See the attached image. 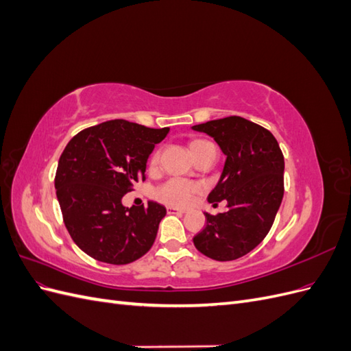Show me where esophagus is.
<instances>
[{"mask_svg":"<svg viewBox=\"0 0 351 351\" xmlns=\"http://www.w3.org/2000/svg\"><path fill=\"white\" fill-rule=\"evenodd\" d=\"M167 212L168 214H177V215H183L186 209H178V208H174V206H168L167 208Z\"/></svg>","mask_w":351,"mask_h":351,"instance_id":"34e87169","label":"esophagus"}]
</instances>
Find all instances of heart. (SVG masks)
Returning a JSON list of instances; mask_svg holds the SVG:
<instances>
[{
    "label": "heart",
    "instance_id": "obj_1",
    "mask_svg": "<svg viewBox=\"0 0 351 351\" xmlns=\"http://www.w3.org/2000/svg\"><path fill=\"white\" fill-rule=\"evenodd\" d=\"M204 141H195L190 143V149H193L195 146L202 143ZM158 162V154H155L151 159V165H156ZM199 192V187L195 183H190L187 180L182 178H171L155 189V197L158 200L164 202L167 205L173 206H186L192 202L193 196Z\"/></svg>",
    "mask_w": 351,
    "mask_h": 351
}]
</instances>
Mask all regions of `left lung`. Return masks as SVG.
Instances as JSON below:
<instances>
[{"mask_svg": "<svg viewBox=\"0 0 351 351\" xmlns=\"http://www.w3.org/2000/svg\"><path fill=\"white\" fill-rule=\"evenodd\" d=\"M214 137L227 156L209 204L227 200V212L210 215L195 236L196 249L215 261H234L267 237L284 196V156L274 134L231 115L192 127Z\"/></svg>", "mask_w": 351, "mask_h": 351, "instance_id": "8db88e82", "label": "left lung"}]
</instances>
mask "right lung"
Returning <instances> with one entry per match:
<instances>
[{"instance_id":"1","label":"right lung","mask_w":351,"mask_h":351,"mask_svg":"<svg viewBox=\"0 0 351 351\" xmlns=\"http://www.w3.org/2000/svg\"><path fill=\"white\" fill-rule=\"evenodd\" d=\"M168 132L111 120L82 130L62 151L57 199L73 241L90 258L125 265L152 247L167 209L156 202L125 208L121 199L145 180L147 158Z\"/></svg>"}]
</instances>
